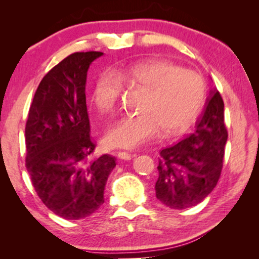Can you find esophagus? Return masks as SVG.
Returning a JSON list of instances; mask_svg holds the SVG:
<instances>
[{
    "label": "esophagus",
    "mask_w": 259,
    "mask_h": 259,
    "mask_svg": "<svg viewBox=\"0 0 259 259\" xmlns=\"http://www.w3.org/2000/svg\"><path fill=\"white\" fill-rule=\"evenodd\" d=\"M117 157H119V159H121V160L129 161V160H131L133 155H131L130 153H128V152H119V153H117Z\"/></svg>",
    "instance_id": "1"
}]
</instances>
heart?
I'll list each match as a JSON object with an SVG mask.
<instances>
[{
  "mask_svg": "<svg viewBox=\"0 0 259 259\" xmlns=\"http://www.w3.org/2000/svg\"><path fill=\"white\" fill-rule=\"evenodd\" d=\"M122 84L142 90L139 112L122 116L109 126L105 135L109 147L133 150L154 137L159 129L163 137L182 134L204 103L205 87L198 74L166 61L147 59L100 74L91 95L96 111L103 115L111 113Z\"/></svg>",
  "mask_w": 259,
  "mask_h": 259,
  "instance_id": "heart-1",
  "label": "heart"
}]
</instances>
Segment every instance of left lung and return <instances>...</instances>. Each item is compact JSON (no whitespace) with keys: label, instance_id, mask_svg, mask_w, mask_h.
I'll return each instance as SVG.
<instances>
[{"label":"left lung","instance_id":"obj_1","mask_svg":"<svg viewBox=\"0 0 259 259\" xmlns=\"http://www.w3.org/2000/svg\"><path fill=\"white\" fill-rule=\"evenodd\" d=\"M226 140L224 102L217 89H210L194 133L160 151L155 183L160 202L179 210L207 198L221 176Z\"/></svg>","mask_w":259,"mask_h":259}]
</instances>
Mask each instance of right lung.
<instances>
[{
	"label": "right lung",
	"instance_id": "obj_1",
	"mask_svg": "<svg viewBox=\"0 0 259 259\" xmlns=\"http://www.w3.org/2000/svg\"><path fill=\"white\" fill-rule=\"evenodd\" d=\"M104 54L75 52L42 78L26 122V168L38 198L57 216L75 221L95 213L104 203V190L115 157L90 160L85 103L88 69Z\"/></svg>",
	"mask_w": 259,
	"mask_h": 259
}]
</instances>
